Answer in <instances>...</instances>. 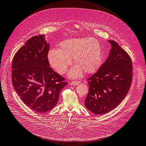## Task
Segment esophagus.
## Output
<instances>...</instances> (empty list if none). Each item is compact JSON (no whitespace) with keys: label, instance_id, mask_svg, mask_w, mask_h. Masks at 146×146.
Listing matches in <instances>:
<instances>
[{"label":"esophagus","instance_id":"esophagus-1","mask_svg":"<svg viewBox=\"0 0 146 146\" xmlns=\"http://www.w3.org/2000/svg\"><path fill=\"white\" fill-rule=\"evenodd\" d=\"M80 84V82L79 81H72L70 82V84L71 85H78Z\"/></svg>","mask_w":146,"mask_h":146}]
</instances>
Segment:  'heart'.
<instances>
[{
    "label": "heart",
    "mask_w": 146,
    "mask_h": 146,
    "mask_svg": "<svg viewBox=\"0 0 146 146\" xmlns=\"http://www.w3.org/2000/svg\"><path fill=\"white\" fill-rule=\"evenodd\" d=\"M73 58L76 64L69 72L72 78H78L82 71L86 73L96 72L102 61L99 42L92 38H72L61 42L59 49L50 50L48 54L50 66L59 74L67 72Z\"/></svg>",
    "instance_id": "obj_1"
}]
</instances>
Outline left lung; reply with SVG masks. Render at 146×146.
I'll return each instance as SVG.
<instances>
[{
	"label": "left lung",
	"mask_w": 146,
	"mask_h": 146,
	"mask_svg": "<svg viewBox=\"0 0 146 146\" xmlns=\"http://www.w3.org/2000/svg\"><path fill=\"white\" fill-rule=\"evenodd\" d=\"M111 49L108 58L98 71L88 79L86 108L96 115L108 113L121 103L127 94L132 79L129 55L118 43L108 40Z\"/></svg>",
	"instance_id": "1"
}]
</instances>
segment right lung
I'll list each match as a JSON object with an SVG mask.
<instances>
[{"mask_svg": "<svg viewBox=\"0 0 146 146\" xmlns=\"http://www.w3.org/2000/svg\"><path fill=\"white\" fill-rule=\"evenodd\" d=\"M45 35L35 36L18 49L12 62V82L23 102L39 113L52 109L67 82L49 67Z\"/></svg>", "mask_w": 146, "mask_h": 146, "instance_id": "obj_1", "label": "right lung"}]
</instances>
